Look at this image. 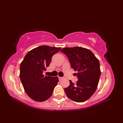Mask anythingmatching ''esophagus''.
<instances>
[{
	"label": "esophagus",
	"instance_id": "1",
	"mask_svg": "<svg viewBox=\"0 0 123 123\" xmlns=\"http://www.w3.org/2000/svg\"><path fill=\"white\" fill-rule=\"evenodd\" d=\"M63 77H60V76H59V80H62V79H63Z\"/></svg>",
	"mask_w": 123,
	"mask_h": 123
}]
</instances>
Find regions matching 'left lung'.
<instances>
[{"mask_svg": "<svg viewBox=\"0 0 123 123\" xmlns=\"http://www.w3.org/2000/svg\"><path fill=\"white\" fill-rule=\"evenodd\" d=\"M61 51L68 57L78 80L75 84L64 88L68 98L75 102H84L92 95L97 88L101 71L98 59L89 49L75 47L64 48Z\"/></svg>", "mask_w": 123, "mask_h": 123, "instance_id": "left-lung-1", "label": "left lung"}]
</instances>
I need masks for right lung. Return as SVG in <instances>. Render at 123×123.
<instances>
[{"label": "right lung", "instance_id": "right-lung-1", "mask_svg": "<svg viewBox=\"0 0 123 123\" xmlns=\"http://www.w3.org/2000/svg\"><path fill=\"white\" fill-rule=\"evenodd\" d=\"M60 49L41 45L29 51L20 63V80L26 94L34 100L44 101L53 94L59 78L44 76L43 72L50 65L52 56Z\"/></svg>", "mask_w": 123, "mask_h": 123}]
</instances>
